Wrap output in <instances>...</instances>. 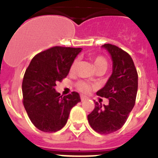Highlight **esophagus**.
I'll return each mask as SVG.
<instances>
[{"label":"esophagus","instance_id":"34e87169","mask_svg":"<svg viewBox=\"0 0 158 158\" xmlns=\"http://www.w3.org/2000/svg\"><path fill=\"white\" fill-rule=\"evenodd\" d=\"M87 99V97L85 96H81V101H85V100H86Z\"/></svg>","mask_w":158,"mask_h":158}]
</instances>
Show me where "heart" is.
<instances>
[{
  "label": "heart",
  "mask_w": 158,
  "mask_h": 158,
  "mask_svg": "<svg viewBox=\"0 0 158 158\" xmlns=\"http://www.w3.org/2000/svg\"><path fill=\"white\" fill-rule=\"evenodd\" d=\"M93 64H94V67L96 68V70L99 69V68H104L106 69L107 68V66H108V62H107V59L106 57H103V56H96L92 58ZM77 61L75 60L73 61V62L72 63L70 68V72H74L76 70V68H77ZM76 87L79 91L83 93L88 92L90 89V85L88 84V83L85 82V81H77V84H76Z\"/></svg>",
  "instance_id": "obj_1"
}]
</instances>
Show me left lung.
I'll return each mask as SVG.
<instances>
[{
    "label": "left lung",
    "mask_w": 158,
    "mask_h": 158,
    "mask_svg": "<svg viewBox=\"0 0 158 158\" xmlns=\"http://www.w3.org/2000/svg\"><path fill=\"white\" fill-rule=\"evenodd\" d=\"M113 61V73L108 81L96 94L109 99L107 106L95 102L87 116L94 130L109 134L121 129L134 108L138 91V73L130 55L115 45L106 44Z\"/></svg>",
    "instance_id": "obj_1"
}]
</instances>
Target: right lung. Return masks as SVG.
Instances as JSON below:
<instances>
[{
  "mask_svg": "<svg viewBox=\"0 0 158 158\" xmlns=\"http://www.w3.org/2000/svg\"><path fill=\"white\" fill-rule=\"evenodd\" d=\"M81 48L55 46L33 57L22 82L23 104L29 119L40 130L57 132L67 123L73 106L80 102L77 92L62 96L54 89L68 76Z\"/></svg>",
  "mask_w": 158,
  "mask_h": 158,
  "instance_id": "1",
  "label": "right lung"
}]
</instances>
